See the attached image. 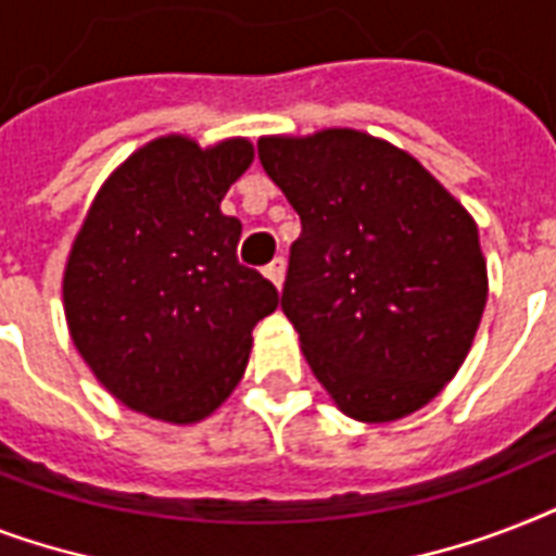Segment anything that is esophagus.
Segmentation results:
<instances>
[{
    "label": "esophagus",
    "instance_id": "34e87169",
    "mask_svg": "<svg viewBox=\"0 0 556 556\" xmlns=\"http://www.w3.org/2000/svg\"><path fill=\"white\" fill-rule=\"evenodd\" d=\"M265 277L270 279V282H274V288H282V282H286V260H282V256H279V260H274L268 265V268H265Z\"/></svg>",
    "mask_w": 556,
    "mask_h": 556
}]
</instances>
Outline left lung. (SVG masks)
<instances>
[{"label":"left lung","mask_w":556,"mask_h":556,"mask_svg":"<svg viewBox=\"0 0 556 556\" xmlns=\"http://www.w3.org/2000/svg\"><path fill=\"white\" fill-rule=\"evenodd\" d=\"M260 161L303 222L282 312L314 378L364 424L430 404L488 303L473 216L409 152L349 126L262 135Z\"/></svg>","instance_id":"left-lung-1"}]
</instances>
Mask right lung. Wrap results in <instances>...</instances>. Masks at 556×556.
<instances>
[{
	"mask_svg": "<svg viewBox=\"0 0 556 556\" xmlns=\"http://www.w3.org/2000/svg\"><path fill=\"white\" fill-rule=\"evenodd\" d=\"M253 164L248 138L161 135L112 169L74 236L63 312L74 349L121 404L199 424L239 387L277 288L236 262L222 199Z\"/></svg>",
	"mask_w": 556,
	"mask_h": 556,
	"instance_id": "obj_1",
	"label": "right lung"
}]
</instances>
